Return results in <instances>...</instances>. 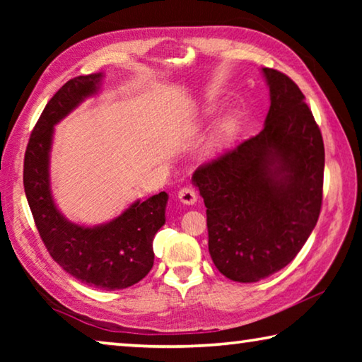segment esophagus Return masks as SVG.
I'll list each match as a JSON object with an SVG mask.
<instances>
[{"label":"esophagus","instance_id":"esophagus-1","mask_svg":"<svg viewBox=\"0 0 362 362\" xmlns=\"http://www.w3.org/2000/svg\"><path fill=\"white\" fill-rule=\"evenodd\" d=\"M177 196H179V199H180V203H183V204H187V206H193L196 201H198V194H196V192L194 189H192V188H188V187H185V188H182L179 193H177Z\"/></svg>","mask_w":362,"mask_h":362}]
</instances>
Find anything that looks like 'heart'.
Segmentation results:
<instances>
[{
    "label": "heart",
    "instance_id": "1",
    "mask_svg": "<svg viewBox=\"0 0 362 362\" xmlns=\"http://www.w3.org/2000/svg\"><path fill=\"white\" fill-rule=\"evenodd\" d=\"M223 134H225V127L222 129V132H220V137H218V139H222V137H223Z\"/></svg>",
    "mask_w": 362,
    "mask_h": 362
}]
</instances>
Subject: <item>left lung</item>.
<instances>
[{"mask_svg":"<svg viewBox=\"0 0 362 362\" xmlns=\"http://www.w3.org/2000/svg\"><path fill=\"white\" fill-rule=\"evenodd\" d=\"M269 88L263 129L194 170L209 254L220 273L257 283L296 259L322 203L324 144L298 86L262 69Z\"/></svg>","mask_w":362,"mask_h":362,"instance_id":"1","label":"left lung"}]
</instances>
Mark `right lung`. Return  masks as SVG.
Returning <instances> with one entry per match:
<instances>
[{
	"label": "right lung",
	"instance_id": "obj_1",
	"mask_svg": "<svg viewBox=\"0 0 362 362\" xmlns=\"http://www.w3.org/2000/svg\"><path fill=\"white\" fill-rule=\"evenodd\" d=\"M103 73L76 76L60 88L30 136L23 159V188L36 228L54 260L73 278L103 291L126 289L153 267V238L166 222L168 193L134 203L107 223L70 222L56 206L49 179L54 126L100 89Z\"/></svg>",
	"mask_w": 362,
	"mask_h": 362
}]
</instances>
